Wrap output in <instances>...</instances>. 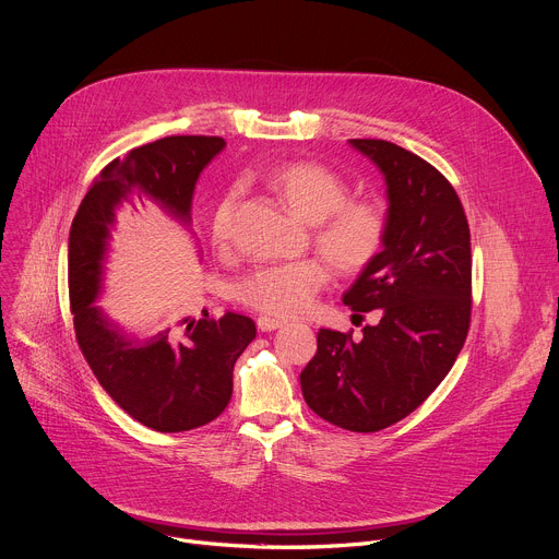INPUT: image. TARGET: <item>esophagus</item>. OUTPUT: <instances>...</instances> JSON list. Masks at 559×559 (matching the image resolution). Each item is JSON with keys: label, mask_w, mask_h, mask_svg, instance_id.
<instances>
[{"label": "esophagus", "mask_w": 559, "mask_h": 559, "mask_svg": "<svg viewBox=\"0 0 559 559\" xmlns=\"http://www.w3.org/2000/svg\"><path fill=\"white\" fill-rule=\"evenodd\" d=\"M257 325H259L261 332H274L278 328H285V321L283 319H272V317H259Z\"/></svg>", "instance_id": "34e87169"}]
</instances>
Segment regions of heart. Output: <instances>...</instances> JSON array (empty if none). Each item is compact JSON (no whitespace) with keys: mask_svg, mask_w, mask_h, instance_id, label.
Masks as SVG:
<instances>
[{"mask_svg":"<svg viewBox=\"0 0 559 559\" xmlns=\"http://www.w3.org/2000/svg\"><path fill=\"white\" fill-rule=\"evenodd\" d=\"M265 182L296 218L314 225V247L334 270L354 276L379 259L388 236L385 207L374 198L347 200L349 187L341 174L296 160L267 171ZM234 205V193H227L214 212L212 236L221 247L231 240ZM325 283L328 270L314 259L265 265L240 281L238 298L263 314L292 319L312 308Z\"/></svg>","mask_w":559,"mask_h":559,"instance_id":"obj_1","label":"heart"}]
</instances>
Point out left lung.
<instances>
[{"instance_id":"8db88e82","label":"left lung","mask_w":559,"mask_h":559,"mask_svg":"<svg viewBox=\"0 0 559 559\" xmlns=\"http://www.w3.org/2000/svg\"><path fill=\"white\" fill-rule=\"evenodd\" d=\"M385 178L388 236L379 259L343 294L381 321L364 336L319 330L300 390L325 421L377 432L432 394L471 325V229L452 185L424 158L388 140H349Z\"/></svg>"}]
</instances>
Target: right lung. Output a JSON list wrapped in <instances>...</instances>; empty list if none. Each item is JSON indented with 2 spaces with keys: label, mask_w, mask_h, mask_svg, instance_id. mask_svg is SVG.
Masks as SVG:
<instances>
[{
  "label": "right lung",
  "mask_w": 559,
  "mask_h": 559,
  "mask_svg": "<svg viewBox=\"0 0 559 559\" xmlns=\"http://www.w3.org/2000/svg\"><path fill=\"white\" fill-rule=\"evenodd\" d=\"M216 135H171L131 148L95 178L69 234V296L78 345L107 394L142 426L185 432L214 421L231 399L234 364L257 336L249 317L182 319L151 336L127 334L95 306L118 212L154 202L191 227L198 176L221 151Z\"/></svg>",
  "instance_id": "add662e5"
}]
</instances>
